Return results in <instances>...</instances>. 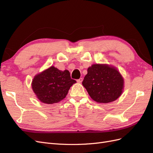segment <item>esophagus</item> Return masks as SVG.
Here are the masks:
<instances>
[{
    "label": "esophagus",
    "instance_id": "1",
    "mask_svg": "<svg viewBox=\"0 0 153 153\" xmlns=\"http://www.w3.org/2000/svg\"><path fill=\"white\" fill-rule=\"evenodd\" d=\"M76 81H77L78 83H82V82L83 81V78H79V79H78V80H77Z\"/></svg>",
    "mask_w": 153,
    "mask_h": 153
}]
</instances>
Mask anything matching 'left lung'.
Instances as JSON below:
<instances>
[{
    "instance_id": "obj_1",
    "label": "left lung",
    "mask_w": 153,
    "mask_h": 153,
    "mask_svg": "<svg viewBox=\"0 0 153 153\" xmlns=\"http://www.w3.org/2000/svg\"><path fill=\"white\" fill-rule=\"evenodd\" d=\"M82 85L94 101L108 103L116 100L123 93L124 79L115 67L95 64L88 68Z\"/></svg>"
}]
</instances>
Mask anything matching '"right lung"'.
I'll list each match as a JSON object with an SVG mask.
<instances>
[{
	"instance_id": "add662e5",
	"label": "right lung",
	"mask_w": 153,
	"mask_h": 153,
	"mask_svg": "<svg viewBox=\"0 0 153 153\" xmlns=\"http://www.w3.org/2000/svg\"><path fill=\"white\" fill-rule=\"evenodd\" d=\"M76 82L71 79L68 70L61 71L51 66L34 77L32 88L41 102L53 104L65 98L69 89Z\"/></svg>"
}]
</instances>
